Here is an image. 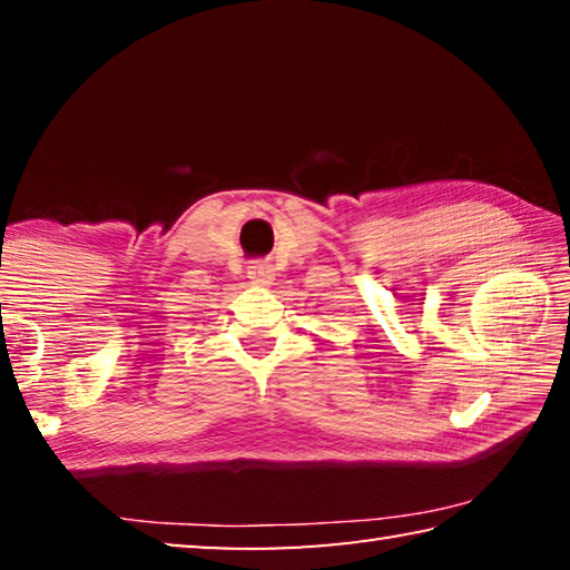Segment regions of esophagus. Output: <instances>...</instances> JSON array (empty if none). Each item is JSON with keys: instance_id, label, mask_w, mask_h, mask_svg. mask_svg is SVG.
I'll return each mask as SVG.
<instances>
[{"instance_id": "obj_1", "label": "esophagus", "mask_w": 570, "mask_h": 570, "mask_svg": "<svg viewBox=\"0 0 570 570\" xmlns=\"http://www.w3.org/2000/svg\"><path fill=\"white\" fill-rule=\"evenodd\" d=\"M250 278H254L256 284H268L272 282V272H268V266L266 264H254L250 266Z\"/></svg>"}]
</instances>
